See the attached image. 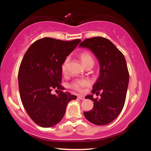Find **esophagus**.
<instances>
[{
    "instance_id": "obj_1",
    "label": "esophagus",
    "mask_w": 151,
    "mask_h": 151,
    "mask_svg": "<svg viewBox=\"0 0 151 151\" xmlns=\"http://www.w3.org/2000/svg\"><path fill=\"white\" fill-rule=\"evenodd\" d=\"M78 98L81 99V100H84V99H85V96L84 95H78Z\"/></svg>"
}]
</instances>
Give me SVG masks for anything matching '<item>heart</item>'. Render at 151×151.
<instances>
[{
  "label": "heart",
  "mask_w": 151,
  "mask_h": 151,
  "mask_svg": "<svg viewBox=\"0 0 151 151\" xmlns=\"http://www.w3.org/2000/svg\"><path fill=\"white\" fill-rule=\"evenodd\" d=\"M79 58L81 60L82 63L85 67L87 66L88 65H94V59L92 57L91 54L87 51H84L82 52L79 55ZM69 58H66L65 60L63 61V63L61 65V71L63 75H66L67 73V67ZM91 81L87 78H81V79H76L70 85V87L77 92H83L84 88L88 87L91 85Z\"/></svg>",
  "instance_id": "1"
}]
</instances>
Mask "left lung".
<instances>
[{"label": "left lung", "instance_id": "left-lung-1", "mask_svg": "<svg viewBox=\"0 0 151 151\" xmlns=\"http://www.w3.org/2000/svg\"><path fill=\"white\" fill-rule=\"evenodd\" d=\"M79 47L91 50L100 64V75L91 93L97 94L101 91V98L86 96L85 99L94 101V106L84 112V115L96 125L109 124L119 115L125 103L129 81L126 60L113 43L101 37L86 39Z\"/></svg>", "mask_w": 151, "mask_h": 151}]
</instances>
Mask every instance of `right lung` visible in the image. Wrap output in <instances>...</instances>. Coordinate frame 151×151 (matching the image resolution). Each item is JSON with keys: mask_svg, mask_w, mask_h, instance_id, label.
<instances>
[{"mask_svg": "<svg viewBox=\"0 0 151 151\" xmlns=\"http://www.w3.org/2000/svg\"><path fill=\"white\" fill-rule=\"evenodd\" d=\"M81 41L45 37L32 43L24 55L18 75L20 99L29 116L40 127L58 123L68 103L76 99L63 93L61 65ZM53 89L60 91L58 96L51 94Z\"/></svg>", "mask_w": 151, "mask_h": 151, "instance_id": "obj_1", "label": "right lung"}]
</instances>
